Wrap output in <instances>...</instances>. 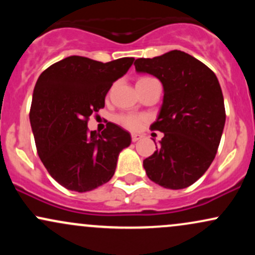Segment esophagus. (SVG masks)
I'll list each match as a JSON object with an SVG mask.
<instances>
[{
	"label": "esophagus",
	"instance_id": "esophagus-1",
	"mask_svg": "<svg viewBox=\"0 0 255 255\" xmlns=\"http://www.w3.org/2000/svg\"><path fill=\"white\" fill-rule=\"evenodd\" d=\"M141 139V135L140 134H131V141L133 142H136L137 140Z\"/></svg>",
	"mask_w": 255,
	"mask_h": 255
}]
</instances>
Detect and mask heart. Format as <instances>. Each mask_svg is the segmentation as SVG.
<instances>
[{
    "mask_svg": "<svg viewBox=\"0 0 255 255\" xmlns=\"http://www.w3.org/2000/svg\"><path fill=\"white\" fill-rule=\"evenodd\" d=\"M146 79H151V78L145 77V78L139 79V80H137V81H140V80H146ZM142 120H144V119H142L141 116L133 115V114H127V115H121V116H119V118H118V121L120 122V124L124 126V127L128 128V129H131V130L137 129V128H139V126L141 125Z\"/></svg>",
    "mask_w": 255,
    "mask_h": 255,
    "instance_id": "b5f03b06",
    "label": "heart"
}]
</instances>
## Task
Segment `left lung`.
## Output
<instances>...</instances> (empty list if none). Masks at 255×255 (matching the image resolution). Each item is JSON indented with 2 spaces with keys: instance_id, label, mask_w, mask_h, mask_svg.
Instances as JSON below:
<instances>
[{
  "instance_id": "8db88e82",
  "label": "left lung",
  "mask_w": 255,
  "mask_h": 255,
  "mask_svg": "<svg viewBox=\"0 0 255 255\" xmlns=\"http://www.w3.org/2000/svg\"><path fill=\"white\" fill-rule=\"evenodd\" d=\"M134 66L137 73L156 77L164 90L159 115L151 125L164 136L157 151L144 159L146 174L164 188L189 187L211 165L224 129L218 79L203 62L180 50L137 58Z\"/></svg>"
}]
</instances>
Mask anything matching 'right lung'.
<instances>
[{
    "label": "right lung",
    "mask_w": 255,
    "mask_h": 255,
    "mask_svg": "<svg viewBox=\"0 0 255 255\" xmlns=\"http://www.w3.org/2000/svg\"><path fill=\"white\" fill-rule=\"evenodd\" d=\"M133 57L98 62L69 56L46 68L33 90L30 122L38 156L52 178L69 191L89 192L115 174L120 152L130 134L115 124L97 133L87 121L104 108L114 81L124 77Z\"/></svg>",
    "instance_id": "1"
}]
</instances>
